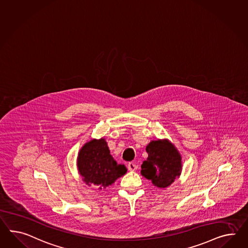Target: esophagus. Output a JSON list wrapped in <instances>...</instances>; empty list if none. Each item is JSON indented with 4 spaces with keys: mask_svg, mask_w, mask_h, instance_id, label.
<instances>
[{
    "mask_svg": "<svg viewBox=\"0 0 248 248\" xmlns=\"http://www.w3.org/2000/svg\"><path fill=\"white\" fill-rule=\"evenodd\" d=\"M127 169H128L129 171H135V170L138 169V165H136V164H134L132 162H130V163L127 164Z\"/></svg>",
    "mask_w": 248,
    "mask_h": 248,
    "instance_id": "obj_1",
    "label": "esophagus"
}]
</instances>
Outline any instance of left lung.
<instances>
[{
	"instance_id": "8db88e82",
	"label": "left lung",
	"mask_w": 248,
	"mask_h": 248,
	"mask_svg": "<svg viewBox=\"0 0 248 248\" xmlns=\"http://www.w3.org/2000/svg\"><path fill=\"white\" fill-rule=\"evenodd\" d=\"M148 157L141 165V174L158 188L171 185L182 171V156L169 140H154L146 147Z\"/></svg>"
}]
</instances>
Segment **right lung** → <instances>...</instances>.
Segmentation results:
<instances>
[{"label": "right lung", "mask_w": 248, "mask_h": 248, "mask_svg": "<svg viewBox=\"0 0 248 248\" xmlns=\"http://www.w3.org/2000/svg\"><path fill=\"white\" fill-rule=\"evenodd\" d=\"M77 167L83 182L100 190L111 185L127 172L126 166L118 164L111 156L104 139L84 144L78 154Z\"/></svg>", "instance_id": "obj_1"}]
</instances>
